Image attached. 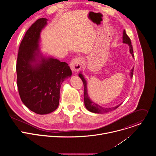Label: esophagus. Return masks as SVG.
<instances>
[{"label":"esophagus","mask_w":156,"mask_h":156,"mask_svg":"<svg viewBox=\"0 0 156 156\" xmlns=\"http://www.w3.org/2000/svg\"><path fill=\"white\" fill-rule=\"evenodd\" d=\"M81 63H82V58L78 57L71 60L70 63V67L72 72H76L80 70L81 67Z\"/></svg>","instance_id":"34e87169"}]
</instances>
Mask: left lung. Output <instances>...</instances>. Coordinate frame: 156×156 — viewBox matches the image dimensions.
Instances as JSON below:
<instances>
[{"label":"left lung","instance_id":"obj_1","mask_svg":"<svg viewBox=\"0 0 156 156\" xmlns=\"http://www.w3.org/2000/svg\"><path fill=\"white\" fill-rule=\"evenodd\" d=\"M123 42L127 44L129 46V52L130 54L132 55V57H134L135 55L133 54V46L131 45V42L130 40V38L128 36V35L126 33L125 30H123ZM133 69L134 68H133L131 70L130 72V76L131 78L133 77ZM79 76L80 78L82 80L83 83V85H84V105L86 107V108L89 110L91 112L93 113H96V114H102V113H106V112H108L110 111L114 110L116 108H117L122 104L116 105L115 107H110V108H105V107H102L100 105H99L98 104L94 103V102L91 101V100L90 99L88 96V94H87V83L86 80L84 79L83 75L81 73L79 74Z\"/></svg>","mask_w":156,"mask_h":156}]
</instances>
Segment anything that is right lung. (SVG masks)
I'll list each match as a JSON object with an SVG mask.
<instances>
[{"mask_svg":"<svg viewBox=\"0 0 156 156\" xmlns=\"http://www.w3.org/2000/svg\"><path fill=\"white\" fill-rule=\"evenodd\" d=\"M47 21L39 18L27 30L19 47L16 66L21 100L40 115L51 113L58 107L61 84L72 74L68 63L44 57L39 51L40 33Z\"/></svg>","mask_w":156,"mask_h":156,"instance_id":"add662e5","label":"right lung"}]
</instances>
